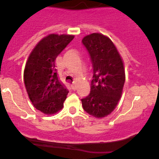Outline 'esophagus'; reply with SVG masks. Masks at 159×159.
I'll return each instance as SVG.
<instances>
[{
	"mask_svg": "<svg viewBox=\"0 0 159 159\" xmlns=\"http://www.w3.org/2000/svg\"><path fill=\"white\" fill-rule=\"evenodd\" d=\"M71 89H72L73 90H76V89H77L76 84H71Z\"/></svg>",
	"mask_w": 159,
	"mask_h": 159,
	"instance_id": "34e87169",
	"label": "esophagus"
}]
</instances>
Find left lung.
I'll return each mask as SVG.
<instances>
[{
    "label": "left lung",
    "instance_id": "1",
    "mask_svg": "<svg viewBox=\"0 0 159 159\" xmlns=\"http://www.w3.org/2000/svg\"><path fill=\"white\" fill-rule=\"evenodd\" d=\"M82 43L93 66L91 92L81 100L83 109L95 118H104L115 109L122 94L124 63L116 46L106 35L93 33L84 36Z\"/></svg>",
    "mask_w": 159,
    "mask_h": 159
}]
</instances>
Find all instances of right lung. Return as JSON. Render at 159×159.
<instances>
[{"instance_id": "obj_1", "label": "right lung", "mask_w": 159, "mask_h": 159, "mask_svg": "<svg viewBox=\"0 0 159 159\" xmlns=\"http://www.w3.org/2000/svg\"><path fill=\"white\" fill-rule=\"evenodd\" d=\"M74 38L72 34H50L35 45L28 56L23 73L26 93L34 107L46 115L63 109L69 93L59 80L55 62Z\"/></svg>"}]
</instances>
